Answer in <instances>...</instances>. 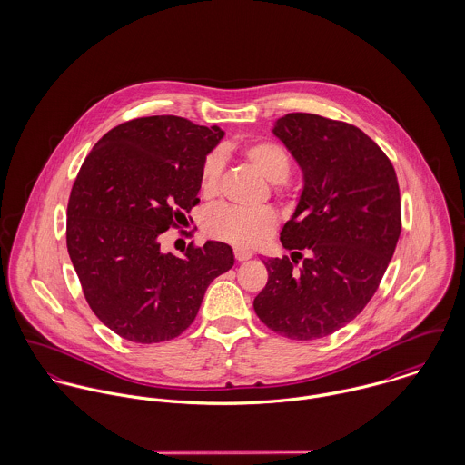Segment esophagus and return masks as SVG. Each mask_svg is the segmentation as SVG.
<instances>
[{
	"label": "esophagus",
	"instance_id": "obj_1",
	"mask_svg": "<svg viewBox=\"0 0 465 465\" xmlns=\"http://www.w3.org/2000/svg\"><path fill=\"white\" fill-rule=\"evenodd\" d=\"M234 258H236L238 262H247V260H251V258H252V252H251V251H247V249L236 247V249H234Z\"/></svg>",
	"mask_w": 465,
	"mask_h": 465
}]
</instances>
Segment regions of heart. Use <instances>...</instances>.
<instances>
[{
  "label": "heart",
  "instance_id": "heart-1",
  "mask_svg": "<svg viewBox=\"0 0 465 465\" xmlns=\"http://www.w3.org/2000/svg\"><path fill=\"white\" fill-rule=\"evenodd\" d=\"M240 153L249 161L270 183L282 190L284 181L290 177L292 161L288 152L270 139H258L243 144ZM223 175V157L220 152L205 155L200 168V192L205 199L220 193ZM279 218L273 209H245L236 205H218L207 211L203 218V231L207 236L240 247H256L266 242L277 229Z\"/></svg>",
  "mask_w": 465,
  "mask_h": 465
}]
</instances>
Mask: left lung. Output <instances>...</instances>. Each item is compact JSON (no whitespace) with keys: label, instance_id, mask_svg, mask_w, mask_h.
I'll return each instance as SVG.
<instances>
[{"label":"left lung","instance_id":"1","mask_svg":"<svg viewBox=\"0 0 465 465\" xmlns=\"http://www.w3.org/2000/svg\"><path fill=\"white\" fill-rule=\"evenodd\" d=\"M273 134L302 168L304 190L281 231L292 260L263 262L268 281L254 310L277 334L317 340L356 319L383 279L401 234L398 177L351 124L290 113Z\"/></svg>","mask_w":465,"mask_h":465}]
</instances>
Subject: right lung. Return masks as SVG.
Returning a JSON list of instances; mask_svg holds the SVG:
<instances>
[{
  "label": "right lung",
  "mask_w": 465,
  "mask_h": 465,
  "mask_svg": "<svg viewBox=\"0 0 465 465\" xmlns=\"http://www.w3.org/2000/svg\"><path fill=\"white\" fill-rule=\"evenodd\" d=\"M223 133L181 116H146L105 134L67 202V252L93 313L135 343L186 331L209 282L234 265L227 243L163 254L159 236L199 203L200 168Z\"/></svg>",
  "instance_id": "1"
}]
</instances>
